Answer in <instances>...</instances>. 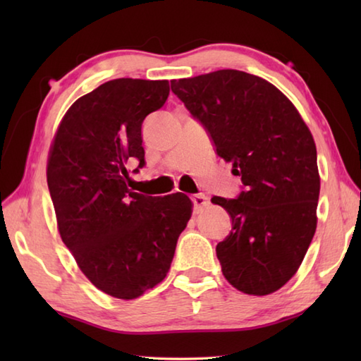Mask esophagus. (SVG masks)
Masks as SVG:
<instances>
[{
    "label": "esophagus",
    "instance_id": "esophagus-1",
    "mask_svg": "<svg viewBox=\"0 0 361 361\" xmlns=\"http://www.w3.org/2000/svg\"><path fill=\"white\" fill-rule=\"evenodd\" d=\"M190 200H192V204H194V211L198 212L200 209H203L204 206H208L209 200L208 197L203 195V194H197V195H192L190 197Z\"/></svg>",
    "mask_w": 361,
    "mask_h": 361
}]
</instances>
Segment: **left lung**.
Here are the masks:
<instances>
[{"mask_svg": "<svg viewBox=\"0 0 361 361\" xmlns=\"http://www.w3.org/2000/svg\"><path fill=\"white\" fill-rule=\"evenodd\" d=\"M173 94L242 178L237 198L212 197L233 220L217 245L226 281L264 296L287 283L317 229V145L295 105L262 78L220 70L171 80Z\"/></svg>", "mask_w": 361, "mask_h": 361, "instance_id": "left-lung-1", "label": "left lung"}]
</instances>
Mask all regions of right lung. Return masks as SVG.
Wrapping results in <instances>:
<instances>
[{
    "label": "right lung",
    "mask_w": 361,
    "mask_h": 361,
    "mask_svg": "<svg viewBox=\"0 0 361 361\" xmlns=\"http://www.w3.org/2000/svg\"><path fill=\"white\" fill-rule=\"evenodd\" d=\"M169 91L167 80L102 83L70 106L49 152L46 176L60 237L91 283L119 299L166 278L192 214L185 194L145 197L127 186L128 161L145 164L142 122Z\"/></svg>",
    "instance_id": "obj_1"
}]
</instances>
